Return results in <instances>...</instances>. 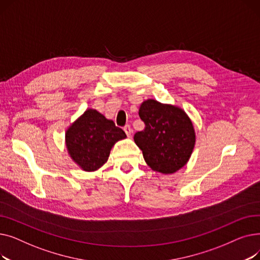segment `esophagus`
Masks as SVG:
<instances>
[{
	"instance_id": "34e87169",
	"label": "esophagus",
	"mask_w": 260,
	"mask_h": 260,
	"mask_svg": "<svg viewBox=\"0 0 260 260\" xmlns=\"http://www.w3.org/2000/svg\"><path fill=\"white\" fill-rule=\"evenodd\" d=\"M123 129H124V132H125V134H126L127 137H131V135H132V133H133L132 127H131L129 125H125V126H124V128H123Z\"/></svg>"
}]
</instances>
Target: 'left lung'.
<instances>
[{
    "mask_svg": "<svg viewBox=\"0 0 260 260\" xmlns=\"http://www.w3.org/2000/svg\"><path fill=\"white\" fill-rule=\"evenodd\" d=\"M145 127L134 136L146 165L161 174H174L188 161L196 142L193 123L182 108L154 99L141 103Z\"/></svg>",
    "mask_w": 260,
    "mask_h": 260,
    "instance_id": "obj_1",
    "label": "left lung"
}]
</instances>
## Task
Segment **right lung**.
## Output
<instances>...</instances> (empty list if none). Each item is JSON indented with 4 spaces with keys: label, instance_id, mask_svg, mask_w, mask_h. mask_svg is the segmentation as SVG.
Instances as JSON below:
<instances>
[{
    "label": "right lung",
    "instance_id": "right-lung-1",
    "mask_svg": "<svg viewBox=\"0 0 260 260\" xmlns=\"http://www.w3.org/2000/svg\"><path fill=\"white\" fill-rule=\"evenodd\" d=\"M126 135L114 121L88 108L65 133L67 152L85 172L99 170L107 161L112 147Z\"/></svg>",
    "mask_w": 260,
    "mask_h": 260
}]
</instances>
